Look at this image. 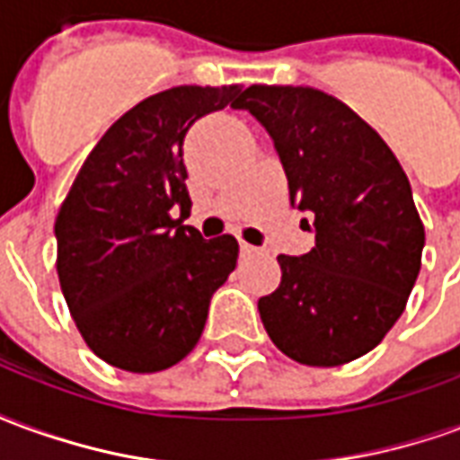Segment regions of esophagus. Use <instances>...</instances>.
Wrapping results in <instances>:
<instances>
[{"label": "esophagus", "mask_w": 460, "mask_h": 460, "mask_svg": "<svg viewBox=\"0 0 460 460\" xmlns=\"http://www.w3.org/2000/svg\"><path fill=\"white\" fill-rule=\"evenodd\" d=\"M241 253H243V256H253V253H259V249H256V246H251V243H246V241L241 239Z\"/></svg>", "instance_id": "obj_1"}]
</instances>
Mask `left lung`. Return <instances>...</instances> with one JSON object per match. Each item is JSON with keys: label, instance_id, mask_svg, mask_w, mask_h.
Returning a JSON list of instances; mask_svg holds the SVG:
<instances>
[{"label": "left lung", "instance_id": "left-lung-1", "mask_svg": "<svg viewBox=\"0 0 460 460\" xmlns=\"http://www.w3.org/2000/svg\"><path fill=\"white\" fill-rule=\"evenodd\" d=\"M234 108L269 130L290 204L313 211L315 246L279 256L280 286L259 300L283 355L338 367L375 349L404 313L421 269L424 224L379 132L310 85H251Z\"/></svg>", "mask_w": 460, "mask_h": 460}]
</instances>
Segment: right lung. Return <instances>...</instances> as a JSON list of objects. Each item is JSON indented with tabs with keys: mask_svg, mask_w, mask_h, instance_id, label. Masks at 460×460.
<instances>
[{
	"mask_svg": "<svg viewBox=\"0 0 460 460\" xmlns=\"http://www.w3.org/2000/svg\"><path fill=\"white\" fill-rule=\"evenodd\" d=\"M241 85H177L108 128L56 217V270L85 345L128 372H160L199 342L209 300L236 269L231 234L201 239L190 209L184 135L241 101Z\"/></svg>",
	"mask_w": 460,
	"mask_h": 460,
	"instance_id": "1",
	"label": "right lung"
}]
</instances>
